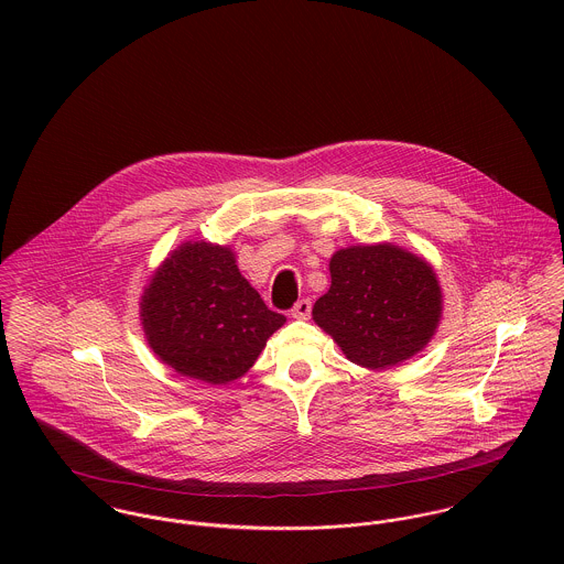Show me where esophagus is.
Listing matches in <instances>:
<instances>
[{
  "label": "esophagus",
  "mask_w": 564,
  "mask_h": 564,
  "mask_svg": "<svg viewBox=\"0 0 564 564\" xmlns=\"http://www.w3.org/2000/svg\"><path fill=\"white\" fill-rule=\"evenodd\" d=\"M311 311H313V302H311V300H300V302L293 306L291 315H293L295 319H308V317H311Z\"/></svg>",
  "instance_id": "obj_1"
}]
</instances>
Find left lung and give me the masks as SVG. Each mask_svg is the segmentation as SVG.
Listing matches in <instances>:
<instances>
[{"mask_svg": "<svg viewBox=\"0 0 564 564\" xmlns=\"http://www.w3.org/2000/svg\"><path fill=\"white\" fill-rule=\"evenodd\" d=\"M329 291L313 319L343 354L387 369L421 351L436 332L443 295L434 269L398 245H354L329 258Z\"/></svg>", "mask_w": 564, "mask_h": 564, "instance_id": "1", "label": "left lung"}]
</instances>
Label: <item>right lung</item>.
I'll use <instances>...</instances> for the list:
<instances>
[{
  "instance_id": "obj_1",
  "label": "right lung",
  "mask_w": 564,
  "mask_h": 564,
  "mask_svg": "<svg viewBox=\"0 0 564 564\" xmlns=\"http://www.w3.org/2000/svg\"><path fill=\"white\" fill-rule=\"evenodd\" d=\"M150 347L180 376L228 384L245 376L286 317L267 308L230 247L182 242L141 297Z\"/></svg>"
}]
</instances>
